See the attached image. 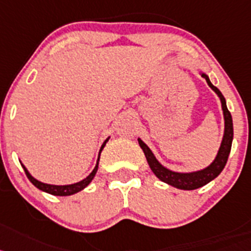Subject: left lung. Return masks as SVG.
Returning <instances> with one entry per match:
<instances>
[{
    "label": "left lung",
    "mask_w": 251,
    "mask_h": 251,
    "mask_svg": "<svg viewBox=\"0 0 251 251\" xmlns=\"http://www.w3.org/2000/svg\"><path fill=\"white\" fill-rule=\"evenodd\" d=\"M198 72H200L202 77H204L207 84L210 86V88L216 93L217 97L220 99L222 115H224V125H225V127H224V136H222L221 145H220L219 151L216 154V158L213 159V162L210 165H207L206 168H203V169H200V171L174 172L169 169V168L164 167L162 163L159 162L158 159L155 158V155H154V152L150 150V148L148 147L147 144L144 143L140 138H138L139 145H140L144 154H145V158H147L148 164H149L152 173L155 174L162 182L167 183V184L172 187H176L178 189H184V191L201 188V187L206 186L207 183H210L211 180L215 179L221 173L222 169L225 168L226 162H227L228 154H230L231 150V144H232V139H234L232 117H231V113L228 112L227 106H226L225 97L222 96V93L220 92V89L217 87H215L211 83L210 78H208V75L203 71L198 69Z\"/></svg>",
    "instance_id": "left-lung-1"
}]
</instances>
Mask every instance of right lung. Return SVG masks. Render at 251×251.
<instances>
[{
	"instance_id": "add662e5",
	"label": "right lung",
	"mask_w": 251,
	"mask_h": 251,
	"mask_svg": "<svg viewBox=\"0 0 251 251\" xmlns=\"http://www.w3.org/2000/svg\"><path fill=\"white\" fill-rule=\"evenodd\" d=\"M108 140H110V136H108V138L106 139V140L103 141V144L101 145V149H100L99 158H97L96 167L93 168V171L89 173L88 177H86L84 179L79 180V182H77V183H72V184L58 186V184H49V183L40 182V180H38L36 178L32 177L31 174H30V172L27 171V168H26L23 163L21 162L20 163H21V165H23L24 171H25L26 176H27V178H29L30 182H31L32 184H34V186L36 187L38 189H40V191H43V192H47V193H49V195H53V196H72V195H74V193H78V192H80L82 189H84L87 186H88L89 183L92 182V179L95 178L96 173H97V171H99V163H100V155H101V151Z\"/></svg>"
}]
</instances>
